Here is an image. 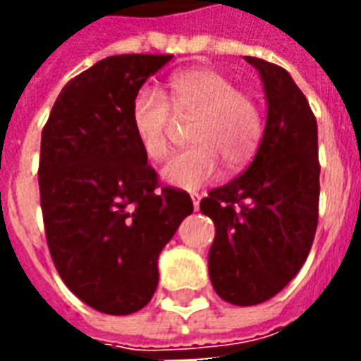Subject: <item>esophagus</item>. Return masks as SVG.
I'll use <instances>...</instances> for the list:
<instances>
[{"label": "esophagus", "instance_id": "1", "mask_svg": "<svg viewBox=\"0 0 361 361\" xmlns=\"http://www.w3.org/2000/svg\"><path fill=\"white\" fill-rule=\"evenodd\" d=\"M201 193H191V201H193V207H195V211L199 209V203H201Z\"/></svg>", "mask_w": 361, "mask_h": 361}]
</instances>
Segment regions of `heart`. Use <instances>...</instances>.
Wrapping results in <instances>:
<instances>
[{
	"label": "heart",
	"mask_w": 361,
	"mask_h": 361,
	"mask_svg": "<svg viewBox=\"0 0 361 361\" xmlns=\"http://www.w3.org/2000/svg\"><path fill=\"white\" fill-rule=\"evenodd\" d=\"M195 118L189 142L195 145L166 166L162 178L170 185L197 189L216 178L220 160L228 170H240L255 157L265 119L259 102L220 71L195 67L176 73L168 81L166 100L149 89L131 100L129 123L142 154L150 162H162L172 152V116Z\"/></svg>",
	"instance_id": "b5f03b06"
}]
</instances>
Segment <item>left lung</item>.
<instances>
[{"label":"left lung","mask_w":361,"mask_h":361,"mask_svg":"<svg viewBox=\"0 0 361 361\" xmlns=\"http://www.w3.org/2000/svg\"><path fill=\"white\" fill-rule=\"evenodd\" d=\"M261 75L267 123L250 168L201 201L214 222L209 274L234 305L271 300L310 255L319 216L317 121L286 69L245 56Z\"/></svg>","instance_id":"8db88e82"}]
</instances>
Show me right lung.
<instances>
[{"mask_svg": "<svg viewBox=\"0 0 361 361\" xmlns=\"http://www.w3.org/2000/svg\"><path fill=\"white\" fill-rule=\"evenodd\" d=\"M170 59H100L63 87L42 131L38 185L54 265L79 300L108 315L150 302L158 255L193 212L185 191L158 188L129 123L133 96Z\"/></svg>", "mask_w": 361, "mask_h": 361, "instance_id": "add662e5", "label": "right lung"}]
</instances>
